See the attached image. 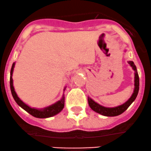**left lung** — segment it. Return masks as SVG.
Listing matches in <instances>:
<instances>
[{"label":"left lung","mask_w":151,"mask_h":151,"mask_svg":"<svg viewBox=\"0 0 151 151\" xmlns=\"http://www.w3.org/2000/svg\"><path fill=\"white\" fill-rule=\"evenodd\" d=\"M128 63L131 65V67L132 68V69L134 70V89L133 94H132L131 97L125 102L123 105H119L117 107H115V108H106V107H104L100 105L99 104L97 103L96 102H94L92 99L90 98L89 97H88V105H89L90 108H91L94 111H95L96 113H99V114L102 115V116H116L121 115L122 113H124L129 107L130 106L132 103L134 101V99H136L137 96L138 91H139V76H138L137 70V68L135 65L134 64L132 61H129Z\"/></svg>","instance_id":"1"}]
</instances>
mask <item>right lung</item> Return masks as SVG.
Segmentation results:
<instances>
[{"instance_id": "add662e5", "label": "right lung", "mask_w": 151, "mask_h": 151, "mask_svg": "<svg viewBox=\"0 0 151 151\" xmlns=\"http://www.w3.org/2000/svg\"><path fill=\"white\" fill-rule=\"evenodd\" d=\"M15 63H13L12 67V69H11V73H10V88H11V91H12V96H13L15 102L17 103L18 105H19L22 108H23L25 111H27V113H29L30 115H32V116L35 118H39V119H46V118H49L52 117V116H55L57 113H59L60 112L62 111V110L63 109L65 105V95L63 94V97L60 100H59L58 102H57L56 103L53 104V105H50L49 107H46V108H43V109H36V108H30L27 105H26L24 102H23L21 100L17 94L16 91H15L14 88L13 86V79H12V74H13L14 71V68ZM65 88H64L65 91Z\"/></svg>"}]
</instances>
